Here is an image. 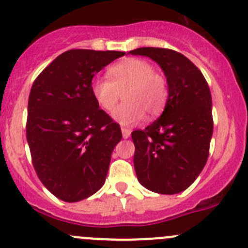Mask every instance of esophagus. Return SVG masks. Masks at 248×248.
I'll return each instance as SVG.
<instances>
[{
  "label": "esophagus",
  "instance_id": "obj_1",
  "mask_svg": "<svg viewBox=\"0 0 248 248\" xmlns=\"http://www.w3.org/2000/svg\"><path fill=\"white\" fill-rule=\"evenodd\" d=\"M122 134H123V138H124V139H129V138H130L131 131L129 130V129L123 128V129H122Z\"/></svg>",
  "mask_w": 248,
  "mask_h": 248
}]
</instances>
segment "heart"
<instances>
[{"mask_svg": "<svg viewBox=\"0 0 248 248\" xmlns=\"http://www.w3.org/2000/svg\"><path fill=\"white\" fill-rule=\"evenodd\" d=\"M109 79L95 78L91 93L98 107L110 112L122 93L125 102L112 113V118L120 125H133L140 122L145 113L150 117L159 114L168 97L167 81L155 72L151 63L140 58H128L109 69Z\"/></svg>", "mask_w": 248, "mask_h": 248, "instance_id": "b5f03b06", "label": "heart"}]
</instances>
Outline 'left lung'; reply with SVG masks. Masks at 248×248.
Returning a JSON list of instances; mask_svg holds the SVG:
<instances>
[{
  "instance_id": "left-lung-1",
  "label": "left lung",
  "mask_w": 248,
  "mask_h": 248,
  "mask_svg": "<svg viewBox=\"0 0 248 248\" xmlns=\"http://www.w3.org/2000/svg\"><path fill=\"white\" fill-rule=\"evenodd\" d=\"M129 53L155 61L168 84L161 117L131 133L136 176L153 192L179 193L196 180L208 158L213 135L208 84L196 65L173 49L140 47Z\"/></svg>"
}]
</instances>
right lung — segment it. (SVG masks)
Returning a JSON list of instances; mask_svg holds the SVG:
<instances>
[{
    "mask_svg": "<svg viewBox=\"0 0 248 248\" xmlns=\"http://www.w3.org/2000/svg\"><path fill=\"white\" fill-rule=\"evenodd\" d=\"M125 52L70 49L34 81L27 140L45 187L64 202L90 197L103 186L122 130L91 93L96 73Z\"/></svg>",
    "mask_w": 248,
    "mask_h": 248,
    "instance_id": "add662e5",
    "label": "right lung"
}]
</instances>
